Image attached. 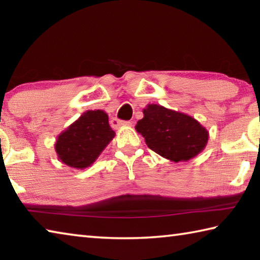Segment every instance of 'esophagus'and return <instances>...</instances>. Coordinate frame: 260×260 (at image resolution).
<instances>
[{"label":"esophagus","mask_w":260,"mask_h":260,"mask_svg":"<svg viewBox=\"0 0 260 260\" xmlns=\"http://www.w3.org/2000/svg\"><path fill=\"white\" fill-rule=\"evenodd\" d=\"M111 125H112L113 127L131 126V125H132V121H129V120H127V121H125V120H119V119H117V118H113V119L111 120Z\"/></svg>","instance_id":"34e87169"}]
</instances>
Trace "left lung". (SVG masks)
Listing matches in <instances>:
<instances>
[{
    "instance_id": "8db88e82",
    "label": "left lung",
    "mask_w": 260,
    "mask_h": 260,
    "mask_svg": "<svg viewBox=\"0 0 260 260\" xmlns=\"http://www.w3.org/2000/svg\"><path fill=\"white\" fill-rule=\"evenodd\" d=\"M135 129L152 151L174 162L196 157L209 141L208 129L195 118L158 104L143 109Z\"/></svg>"
}]
</instances>
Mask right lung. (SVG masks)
I'll list each match as a JSON object with an SVG mask.
<instances>
[{
    "label": "right lung",
    "instance_id": "1",
    "mask_svg": "<svg viewBox=\"0 0 260 260\" xmlns=\"http://www.w3.org/2000/svg\"><path fill=\"white\" fill-rule=\"evenodd\" d=\"M114 135L107 112L88 110L58 135L55 143L57 157L73 169H87L93 165Z\"/></svg>",
    "mask_w": 260,
    "mask_h": 260
}]
</instances>
